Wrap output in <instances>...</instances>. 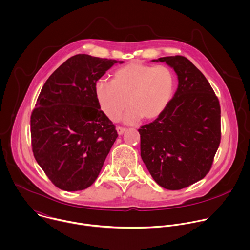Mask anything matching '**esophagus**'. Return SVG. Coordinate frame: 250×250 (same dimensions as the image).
Masks as SVG:
<instances>
[{"label": "esophagus", "instance_id": "esophagus-1", "mask_svg": "<svg viewBox=\"0 0 250 250\" xmlns=\"http://www.w3.org/2000/svg\"><path fill=\"white\" fill-rule=\"evenodd\" d=\"M116 130H117V133L119 134V135H122L125 131H126V129L125 128H123V127H120V126H118L117 128H116Z\"/></svg>", "mask_w": 250, "mask_h": 250}]
</instances>
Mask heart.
<instances>
[{"mask_svg": "<svg viewBox=\"0 0 250 250\" xmlns=\"http://www.w3.org/2000/svg\"><path fill=\"white\" fill-rule=\"evenodd\" d=\"M175 88V75L165 65L151 66L131 62L116 69L110 82L99 81L96 98L103 113L117 121L128 106L125 122L134 123L141 117H158L169 104Z\"/></svg>", "mask_w": 250, "mask_h": 250, "instance_id": "obj_1", "label": "heart"}]
</instances>
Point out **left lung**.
Here are the masks:
<instances>
[{
	"label": "left lung",
	"instance_id": "obj_1",
	"mask_svg": "<svg viewBox=\"0 0 250 250\" xmlns=\"http://www.w3.org/2000/svg\"><path fill=\"white\" fill-rule=\"evenodd\" d=\"M178 76V88L165 110L139 129L141 156L153 180L181 189L209 172L221 141V108L205 76L185 57H164Z\"/></svg>",
	"mask_w": 250,
	"mask_h": 250
}]
</instances>
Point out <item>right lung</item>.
<instances>
[{
  "label": "right lung",
  "instance_id": "add662e5",
  "mask_svg": "<svg viewBox=\"0 0 250 250\" xmlns=\"http://www.w3.org/2000/svg\"><path fill=\"white\" fill-rule=\"evenodd\" d=\"M115 60L76 55L46 81L31 114L34 157L52 183L67 191L89 188L118 137L96 98L97 81Z\"/></svg>",
  "mask_w": 250,
  "mask_h": 250
}]
</instances>
